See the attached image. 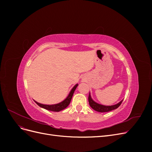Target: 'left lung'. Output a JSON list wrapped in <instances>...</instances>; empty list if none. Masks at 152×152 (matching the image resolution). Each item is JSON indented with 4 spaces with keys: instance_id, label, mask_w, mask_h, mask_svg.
I'll list each match as a JSON object with an SVG mask.
<instances>
[{
    "instance_id": "left-lung-1",
    "label": "left lung",
    "mask_w": 152,
    "mask_h": 152,
    "mask_svg": "<svg viewBox=\"0 0 152 152\" xmlns=\"http://www.w3.org/2000/svg\"><path fill=\"white\" fill-rule=\"evenodd\" d=\"M88 100H89V103L90 107L93 110H96V111H97V112H108L112 111V110L116 109L121 104L122 101H123V100H122L121 102H119L118 103H117L116 104H114V105L104 106V105L100 104H98L97 103L94 102V101L92 99L90 93L89 94Z\"/></svg>"
}]
</instances>
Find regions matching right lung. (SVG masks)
<instances>
[{
    "label": "right lung",
    "mask_w": 152,
    "mask_h": 152,
    "mask_svg": "<svg viewBox=\"0 0 152 152\" xmlns=\"http://www.w3.org/2000/svg\"><path fill=\"white\" fill-rule=\"evenodd\" d=\"M78 86V84H76L74 87H73L72 89L71 90L70 94L68 96V97L64 100L62 102L56 104H40L38 102H36L35 101V102L37 104L39 107H42L44 109H46L48 110H50V111H52V112H59L61 111V110H63L66 108L70 104V102H71V99L72 98V96L73 94V93H74V91L75 90V89L77 88V87Z\"/></svg>",
    "instance_id": "obj_1"
}]
</instances>
